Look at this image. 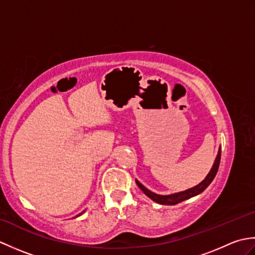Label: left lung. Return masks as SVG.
I'll use <instances>...</instances> for the list:
<instances>
[{
    "mask_svg": "<svg viewBox=\"0 0 255 255\" xmlns=\"http://www.w3.org/2000/svg\"><path fill=\"white\" fill-rule=\"evenodd\" d=\"M220 158H221V149H219L217 158H216V160H215V163H214L213 167H211L210 172L208 173V175L206 176L205 180L202 183H199L198 185L189 188V189H186V191H184V192H180V193L172 194V195H158V194L149 191V189L145 188L142 185V184H140L138 181H136V183H137V185L139 186V188L141 189V191L145 195H147L149 198L154 200V202L159 203L161 205H176V204L184 202V200H186V199L191 198L193 196H196V195H198V194L202 193L203 191H205V188H207L209 184L213 182L216 174H217L218 169H219Z\"/></svg>",
    "mask_w": 255,
    "mask_h": 255,
    "instance_id": "8db88e82",
    "label": "left lung"
}]
</instances>
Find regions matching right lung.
<instances>
[{"mask_svg":"<svg viewBox=\"0 0 255 255\" xmlns=\"http://www.w3.org/2000/svg\"><path fill=\"white\" fill-rule=\"evenodd\" d=\"M80 215H81V214H80ZM80 215H78V216H80Z\"/></svg>","mask_w":255,"mask_h":255,"instance_id":"add662e5","label":"right lung"}]
</instances>
